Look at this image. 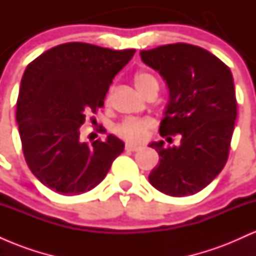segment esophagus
Segmentation results:
<instances>
[{"label":"esophagus","instance_id":"1","mask_svg":"<svg viewBox=\"0 0 256 256\" xmlns=\"http://www.w3.org/2000/svg\"><path fill=\"white\" fill-rule=\"evenodd\" d=\"M140 149H142V146L130 144V143H126V146H125V150H128V152H138V150H140Z\"/></svg>","mask_w":256,"mask_h":256}]
</instances>
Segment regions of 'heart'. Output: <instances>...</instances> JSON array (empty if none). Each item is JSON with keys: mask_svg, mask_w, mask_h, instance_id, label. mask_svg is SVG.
Instances as JSON below:
<instances>
[{"mask_svg": "<svg viewBox=\"0 0 256 256\" xmlns=\"http://www.w3.org/2000/svg\"><path fill=\"white\" fill-rule=\"evenodd\" d=\"M134 85L144 96L152 88H158L156 79L148 72H138L134 76ZM112 91H113V88H110L106 98V102H110ZM152 126H154V122L150 119H126L116 125V134L126 142L142 143L146 140L148 131Z\"/></svg>", "mask_w": 256, "mask_h": 256, "instance_id": "1", "label": "heart"}]
</instances>
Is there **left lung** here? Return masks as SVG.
<instances>
[{"mask_svg": "<svg viewBox=\"0 0 256 256\" xmlns=\"http://www.w3.org/2000/svg\"><path fill=\"white\" fill-rule=\"evenodd\" d=\"M142 61L166 80L170 101L160 134L179 146H150L160 162L149 176L158 192L174 198L204 189L224 168L230 152L237 101L232 73L212 52L186 43L140 52Z\"/></svg>", "mask_w": 256, "mask_h": 256, "instance_id": "8db88e82", "label": "left lung"}]
</instances>
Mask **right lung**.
Returning a JSON list of instances; mask_svg holds the SVG:
<instances>
[{"instance_id": "add662e5", "label": "right lung", "mask_w": 256, "mask_h": 256, "mask_svg": "<svg viewBox=\"0 0 256 256\" xmlns=\"http://www.w3.org/2000/svg\"><path fill=\"white\" fill-rule=\"evenodd\" d=\"M134 52L71 42L28 64L16 122L26 164L49 189L62 195L89 192L124 150V143L113 134L91 144L83 142L80 126L104 106L113 78Z\"/></svg>"}]
</instances>
